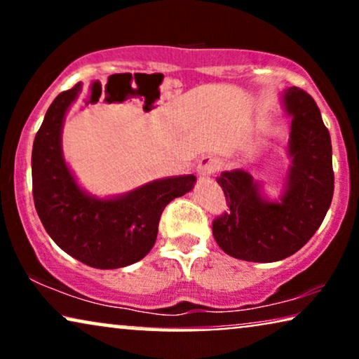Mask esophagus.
<instances>
[{
	"mask_svg": "<svg viewBox=\"0 0 359 359\" xmlns=\"http://www.w3.org/2000/svg\"><path fill=\"white\" fill-rule=\"evenodd\" d=\"M219 168V161L214 156H203L198 163V175L199 178H209L210 175L215 173V170Z\"/></svg>",
	"mask_w": 359,
	"mask_h": 359,
	"instance_id": "obj_1",
	"label": "esophagus"
}]
</instances>
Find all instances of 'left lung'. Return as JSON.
<instances>
[{
  "label": "left lung",
  "instance_id": "8db88e82",
  "mask_svg": "<svg viewBox=\"0 0 359 359\" xmlns=\"http://www.w3.org/2000/svg\"><path fill=\"white\" fill-rule=\"evenodd\" d=\"M289 119L287 158L281 196L271 199L245 170L224 171L217 183L229 209L214 220L215 242L230 257L273 263L291 257L317 232L332 204V142L320 111L306 91L281 95Z\"/></svg>",
  "mask_w": 359,
  "mask_h": 359
}]
</instances>
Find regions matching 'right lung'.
Instances as JSON below:
<instances>
[{"label":"right lung","mask_w":359,"mask_h":359,"mask_svg":"<svg viewBox=\"0 0 359 359\" xmlns=\"http://www.w3.org/2000/svg\"><path fill=\"white\" fill-rule=\"evenodd\" d=\"M81 83L58 95L32 147V194L41 222L63 252L88 266L116 269L140 262L155 245L166 204L194 188V175L154 180L116 196L91 194L63 156L62 132Z\"/></svg>","instance_id":"obj_1"}]
</instances>
